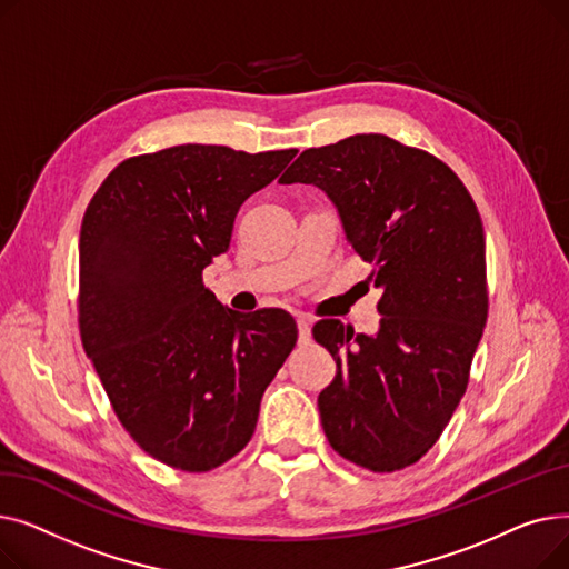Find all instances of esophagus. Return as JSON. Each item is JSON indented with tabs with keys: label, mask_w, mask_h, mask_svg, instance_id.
I'll list each match as a JSON object with an SVG mask.
<instances>
[{
	"label": "esophagus",
	"mask_w": 569,
	"mask_h": 569,
	"mask_svg": "<svg viewBox=\"0 0 569 569\" xmlns=\"http://www.w3.org/2000/svg\"><path fill=\"white\" fill-rule=\"evenodd\" d=\"M297 330H300V343L311 341V318L309 316H297Z\"/></svg>",
	"instance_id": "34e87169"
}]
</instances>
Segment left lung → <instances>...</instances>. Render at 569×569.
<instances>
[{"mask_svg": "<svg viewBox=\"0 0 569 569\" xmlns=\"http://www.w3.org/2000/svg\"><path fill=\"white\" fill-rule=\"evenodd\" d=\"M281 179L327 193L382 288L376 335H355L341 320L313 325L337 362L318 395L325 436L357 466L401 470L452 420L485 332L480 212L450 166L382 133L305 149Z\"/></svg>", "mask_w": 569, "mask_h": 569, "instance_id": "obj_1", "label": "left lung"}]
</instances>
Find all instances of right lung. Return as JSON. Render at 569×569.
<instances>
[{
    "label": "right lung",
    "mask_w": 569,
    "mask_h": 569,
    "mask_svg": "<svg viewBox=\"0 0 569 569\" xmlns=\"http://www.w3.org/2000/svg\"><path fill=\"white\" fill-rule=\"evenodd\" d=\"M297 149L177 144L119 163L80 228V339L117 420L157 461L207 472L251 440L295 348L281 309L239 313L204 288L242 202Z\"/></svg>",
    "instance_id": "obj_1"
}]
</instances>
